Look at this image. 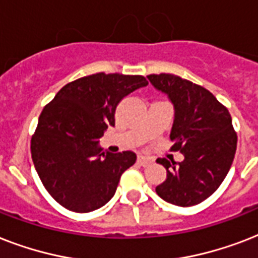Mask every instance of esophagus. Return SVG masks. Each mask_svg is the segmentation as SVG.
<instances>
[{"mask_svg":"<svg viewBox=\"0 0 258 258\" xmlns=\"http://www.w3.org/2000/svg\"><path fill=\"white\" fill-rule=\"evenodd\" d=\"M137 162H138V165L149 166V165H151L154 161L149 157H143V155H139V157H138V159H137Z\"/></svg>","mask_w":258,"mask_h":258,"instance_id":"obj_1","label":"esophagus"}]
</instances>
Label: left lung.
I'll use <instances>...</instances> for the list:
<instances>
[{"mask_svg":"<svg viewBox=\"0 0 258 258\" xmlns=\"http://www.w3.org/2000/svg\"><path fill=\"white\" fill-rule=\"evenodd\" d=\"M149 82L165 93L174 107L170 139L183 161L159 158L167 176L155 187L162 200L176 206L201 204L220 187L228 175L237 149L232 116L204 87L170 74L150 75Z\"/></svg>","mask_w":258,"mask_h":258,"instance_id":"8db88e82","label":"left lung"}]
</instances>
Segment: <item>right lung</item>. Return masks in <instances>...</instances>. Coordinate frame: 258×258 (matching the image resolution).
I'll return each mask as SVG.
<instances>
[{"mask_svg": "<svg viewBox=\"0 0 258 258\" xmlns=\"http://www.w3.org/2000/svg\"><path fill=\"white\" fill-rule=\"evenodd\" d=\"M147 84L143 76L95 74L62 87L42 109L32 159L44 187L61 206L88 213L112 198L137 155L104 153L99 139L115 125L117 104Z\"/></svg>", "mask_w": 258, "mask_h": 258, "instance_id": "right-lung-1", "label": "right lung"}]
</instances>
